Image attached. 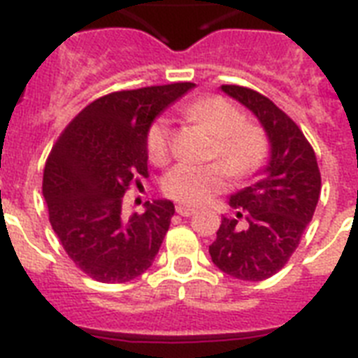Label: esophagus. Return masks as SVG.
<instances>
[{
    "mask_svg": "<svg viewBox=\"0 0 358 358\" xmlns=\"http://www.w3.org/2000/svg\"><path fill=\"white\" fill-rule=\"evenodd\" d=\"M176 213L182 215V217H189L195 213V208H187V206H176Z\"/></svg>",
    "mask_w": 358,
    "mask_h": 358,
    "instance_id": "34e87169",
    "label": "esophagus"
}]
</instances>
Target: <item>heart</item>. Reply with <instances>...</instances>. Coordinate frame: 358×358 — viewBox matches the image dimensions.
<instances>
[{
  "instance_id": "1",
  "label": "heart",
  "mask_w": 358,
  "mask_h": 358,
  "mask_svg": "<svg viewBox=\"0 0 358 358\" xmlns=\"http://www.w3.org/2000/svg\"><path fill=\"white\" fill-rule=\"evenodd\" d=\"M187 120L204 124L215 137L212 156L221 162L210 165H176L163 178L165 195L187 206H201L213 195L227 189L229 178L243 180L256 173L267 156V139L258 126L245 122L234 103L219 96H208L182 109ZM146 152L154 163H165L171 154V129L165 119L152 124L146 134Z\"/></svg>"
}]
</instances>
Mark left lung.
<instances>
[{"instance_id": "8db88e82", "label": "left lung", "mask_w": 358, "mask_h": 358, "mask_svg": "<svg viewBox=\"0 0 358 358\" xmlns=\"http://www.w3.org/2000/svg\"><path fill=\"white\" fill-rule=\"evenodd\" d=\"M221 91L255 115L269 141V159L252 185L230 195L236 217H223L210 245L212 262L239 280H266L294 255L322 193L316 154L299 126L247 87Z\"/></svg>"}]
</instances>
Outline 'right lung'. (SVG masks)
<instances>
[{
  "label": "right lung",
  "mask_w": 358,
  "mask_h": 358,
  "mask_svg": "<svg viewBox=\"0 0 358 358\" xmlns=\"http://www.w3.org/2000/svg\"><path fill=\"white\" fill-rule=\"evenodd\" d=\"M195 83L111 92L89 103L53 145L42 178L53 232L66 255L100 282H128L152 266L174 215L152 201L129 215L124 193L148 174L146 134Z\"/></svg>",
  "instance_id": "right-lung-1"
}]
</instances>
